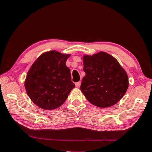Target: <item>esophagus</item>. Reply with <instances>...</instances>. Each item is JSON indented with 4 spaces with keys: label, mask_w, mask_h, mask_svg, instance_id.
I'll return each instance as SVG.
<instances>
[{
    "label": "esophagus",
    "mask_w": 152,
    "mask_h": 152,
    "mask_svg": "<svg viewBox=\"0 0 152 152\" xmlns=\"http://www.w3.org/2000/svg\"><path fill=\"white\" fill-rule=\"evenodd\" d=\"M80 85H81V83H80V81L78 82V83H76V84H75V85H76V87H77V88L80 87Z\"/></svg>",
    "instance_id": "esophagus-1"
}]
</instances>
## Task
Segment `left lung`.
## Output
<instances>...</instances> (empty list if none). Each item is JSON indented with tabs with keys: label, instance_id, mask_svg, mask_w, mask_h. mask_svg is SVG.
Listing matches in <instances>:
<instances>
[{
	"label": "left lung",
	"instance_id": "obj_1",
	"mask_svg": "<svg viewBox=\"0 0 152 152\" xmlns=\"http://www.w3.org/2000/svg\"><path fill=\"white\" fill-rule=\"evenodd\" d=\"M86 73L80 90L95 106L107 107L121 99L129 87L126 72L114 57L104 52L83 57Z\"/></svg>",
	"mask_w": 152,
	"mask_h": 152
}]
</instances>
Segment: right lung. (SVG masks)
<instances>
[{
  "mask_svg": "<svg viewBox=\"0 0 152 152\" xmlns=\"http://www.w3.org/2000/svg\"><path fill=\"white\" fill-rule=\"evenodd\" d=\"M70 55L52 50L38 57L28 71L25 81L31 100L44 110H54L66 102L75 87L66 62Z\"/></svg>",
  "mask_w": 152,
  "mask_h": 152,
  "instance_id": "add662e5",
  "label": "right lung"
}]
</instances>
